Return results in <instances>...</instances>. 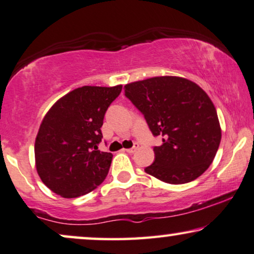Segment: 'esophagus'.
<instances>
[{"instance_id":"esophagus-1","label":"esophagus","mask_w":254,"mask_h":254,"mask_svg":"<svg viewBox=\"0 0 254 254\" xmlns=\"http://www.w3.org/2000/svg\"><path fill=\"white\" fill-rule=\"evenodd\" d=\"M138 147H139V144H138V143H134V145H133L132 147H131V148H127V150H125V151H127V153H133V152L136 151Z\"/></svg>"}]
</instances>
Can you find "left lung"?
<instances>
[{
  "label": "left lung",
  "instance_id": "1",
  "mask_svg": "<svg viewBox=\"0 0 254 254\" xmlns=\"http://www.w3.org/2000/svg\"><path fill=\"white\" fill-rule=\"evenodd\" d=\"M125 96L144 115L154 137V161L145 172L159 180L182 185L210 166L221 143L217 111L207 93L179 76H155L127 83Z\"/></svg>",
  "mask_w": 254,
  "mask_h": 254
}]
</instances>
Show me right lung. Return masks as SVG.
Segmentation results:
<instances>
[{
    "instance_id": "right-lung-1",
    "label": "right lung",
    "mask_w": 254,
    "mask_h": 254,
    "mask_svg": "<svg viewBox=\"0 0 254 254\" xmlns=\"http://www.w3.org/2000/svg\"><path fill=\"white\" fill-rule=\"evenodd\" d=\"M122 92L83 86L57 101L40 124L35 143L36 168L44 185L63 197L92 191L109 172L113 154L97 150L106 111Z\"/></svg>"
}]
</instances>
